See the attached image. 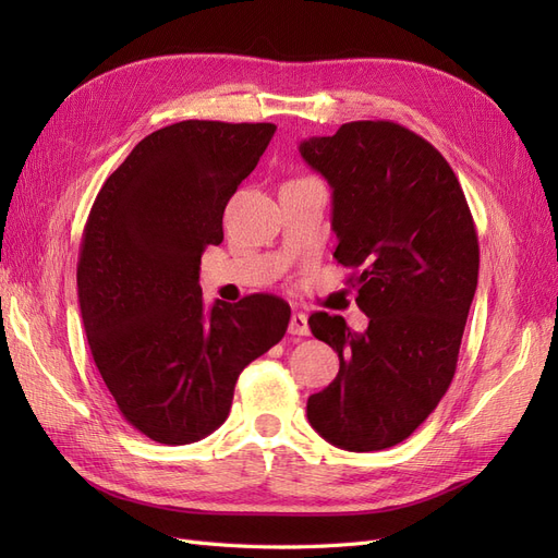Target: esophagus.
I'll return each mask as SVG.
<instances>
[{
	"label": "esophagus",
	"instance_id": "esophagus-1",
	"mask_svg": "<svg viewBox=\"0 0 558 558\" xmlns=\"http://www.w3.org/2000/svg\"><path fill=\"white\" fill-rule=\"evenodd\" d=\"M289 332H291V335H300V337L310 335V324H307V316L302 314V312H295V314L291 316Z\"/></svg>",
	"mask_w": 558,
	"mask_h": 558
}]
</instances>
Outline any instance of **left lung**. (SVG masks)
Listing matches in <instances>:
<instances>
[{
	"label": "left lung",
	"mask_w": 558,
	"mask_h": 558,
	"mask_svg": "<svg viewBox=\"0 0 558 558\" xmlns=\"http://www.w3.org/2000/svg\"><path fill=\"white\" fill-rule=\"evenodd\" d=\"M300 156L330 183L332 256L369 318L353 332L342 316H310L340 373L310 396L307 418L335 447L379 451L408 440L453 379L477 291L475 221L440 150L398 123H344Z\"/></svg>",
	"instance_id": "8db88e82"
}]
</instances>
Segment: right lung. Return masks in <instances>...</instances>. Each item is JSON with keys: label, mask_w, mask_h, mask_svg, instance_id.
I'll return each mask as SVG.
<instances>
[{"label": "right lung", "mask_w": 558, "mask_h": 558, "mask_svg": "<svg viewBox=\"0 0 558 558\" xmlns=\"http://www.w3.org/2000/svg\"><path fill=\"white\" fill-rule=\"evenodd\" d=\"M272 123L181 121L150 132L105 181L83 228L76 283L93 361L118 412L162 445H191L230 412L242 369L289 328L256 293L205 307L199 258L272 140Z\"/></svg>", "instance_id": "add662e5"}]
</instances>
